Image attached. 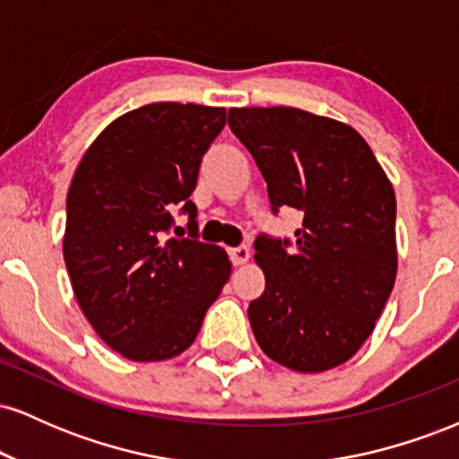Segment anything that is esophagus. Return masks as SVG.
Segmentation results:
<instances>
[{
	"label": "esophagus",
	"mask_w": 459,
	"mask_h": 459,
	"mask_svg": "<svg viewBox=\"0 0 459 459\" xmlns=\"http://www.w3.org/2000/svg\"><path fill=\"white\" fill-rule=\"evenodd\" d=\"M229 255H230V261H233V265H244V263H247V259H250V247L247 246L230 247Z\"/></svg>",
	"instance_id": "esophagus-1"
}]
</instances>
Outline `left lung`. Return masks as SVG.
I'll return each mask as SVG.
<instances>
[{"mask_svg":"<svg viewBox=\"0 0 459 459\" xmlns=\"http://www.w3.org/2000/svg\"><path fill=\"white\" fill-rule=\"evenodd\" d=\"M229 127L267 183L272 212H302L289 239L259 235L265 291L247 307L256 343L278 365L319 373L368 339L397 276V200L350 125L298 108H233Z\"/></svg>","mask_w":459,"mask_h":459,"instance_id":"1","label":"left lung"}]
</instances>
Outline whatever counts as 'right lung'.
<instances>
[{
	"label": "right lung",
	"instance_id": "add662e5",
	"mask_svg": "<svg viewBox=\"0 0 459 459\" xmlns=\"http://www.w3.org/2000/svg\"><path fill=\"white\" fill-rule=\"evenodd\" d=\"M224 108L151 103L109 123L83 152L66 196L65 263L105 345L135 362L186 351L230 276L229 255L196 235L189 200ZM175 204L190 237L166 238Z\"/></svg>",
	"mask_w": 459,
	"mask_h": 459
}]
</instances>
